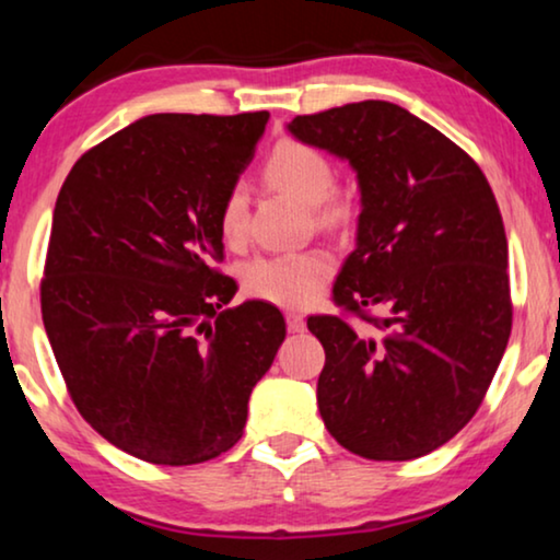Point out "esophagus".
Wrapping results in <instances>:
<instances>
[{
  "mask_svg": "<svg viewBox=\"0 0 560 560\" xmlns=\"http://www.w3.org/2000/svg\"><path fill=\"white\" fill-rule=\"evenodd\" d=\"M285 320H288V328L293 334H301V331H305V318L301 316V313H293L290 311L288 316H285Z\"/></svg>",
  "mask_w": 560,
  "mask_h": 560,
  "instance_id": "1",
  "label": "esophagus"
}]
</instances>
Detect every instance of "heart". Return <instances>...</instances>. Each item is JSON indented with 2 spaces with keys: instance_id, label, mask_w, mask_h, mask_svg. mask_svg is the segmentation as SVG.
Wrapping results in <instances>:
<instances>
[{
  "instance_id": "1",
  "label": "heart",
  "mask_w": 560,
  "mask_h": 560,
  "mask_svg": "<svg viewBox=\"0 0 560 560\" xmlns=\"http://www.w3.org/2000/svg\"><path fill=\"white\" fill-rule=\"evenodd\" d=\"M267 180L285 190L301 203L318 206L331 196L336 175L324 152L311 144L285 140L272 150L265 165ZM247 190L242 183L229 188L219 213L221 234L229 244H240L247 232ZM339 206L326 211L328 219L339 217ZM334 275V257L324 249L285 252V255H259L242 267V288L257 301L282 308H301L328 285Z\"/></svg>"
}]
</instances>
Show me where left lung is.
<instances>
[{
    "mask_svg": "<svg viewBox=\"0 0 560 560\" xmlns=\"http://www.w3.org/2000/svg\"><path fill=\"white\" fill-rule=\"evenodd\" d=\"M288 132L357 173V249L334 301L382 331L308 318L326 351L320 418L357 456L431 454L474 418L508 349V236L492 188L458 144L389 102L295 117Z\"/></svg>",
    "mask_w": 560,
    "mask_h": 560,
    "instance_id": "left-lung-1",
    "label": "left lung"
}]
</instances>
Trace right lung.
Returning <instances> with one entry per match:
<instances>
[{
	"label": "right lung",
	"mask_w": 560,
	"mask_h": 560,
	"mask_svg": "<svg viewBox=\"0 0 560 560\" xmlns=\"http://www.w3.org/2000/svg\"><path fill=\"white\" fill-rule=\"evenodd\" d=\"M267 119L150 114L81 155L58 194L45 331L83 420L142 462L232 448L285 339L275 305L224 308L236 282L213 267L221 206Z\"/></svg>",
	"instance_id": "1"
}]
</instances>
